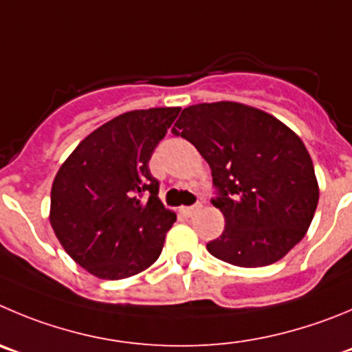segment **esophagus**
<instances>
[{
  "instance_id": "1",
  "label": "esophagus",
  "mask_w": 352,
  "mask_h": 352,
  "mask_svg": "<svg viewBox=\"0 0 352 352\" xmlns=\"http://www.w3.org/2000/svg\"><path fill=\"white\" fill-rule=\"evenodd\" d=\"M199 210H201V203H196V205H192V206H182V208H180V212L186 213L187 217H191V215H195V213H198Z\"/></svg>"
}]
</instances>
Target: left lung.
<instances>
[{"instance_id": "obj_1", "label": "left lung", "mask_w": 352, "mask_h": 352, "mask_svg": "<svg viewBox=\"0 0 352 352\" xmlns=\"http://www.w3.org/2000/svg\"><path fill=\"white\" fill-rule=\"evenodd\" d=\"M172 133L189 140L212 168L213 206L224 232L206 245L239 267L283 258L313 222L320 199L313 160L300 137L271 114L239 102L196 104Z\"/></svg>"}]
</instances>
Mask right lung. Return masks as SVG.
Returning <instances> with one entry per match:
<instances>
[{
    "mask_svg": "<svg viewBox=\"0 0 352 352\" xmlns=\"http://www.w3.org/2000/svg\"><path fill=\"white\" fill-rule=\"evenodd\" d=\"M180 107L130 111L94 130L52 186L50 224L72 261L100 280L139 274L160 257L177 215L157 198L149 160Z\"/></svg>",
    "mask_w": 352,
    "mask_h": 352,
    "instance_id": "1",
    "label": "right lung"
}]
</instances>
